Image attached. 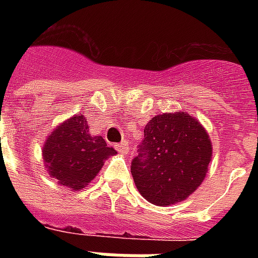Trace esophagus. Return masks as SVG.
I'll use <instances>...</instances> for the list:
<instances>
[{"label": "esophagus", "mask_w": 258, "mask_h": 258, "mask_svg": "<svg viewBox=\"0 0 258 258\" xmlns=\"http://www.w3.org/2000/svg\"><path fill=\"white\" fill-rule=\"evenodd\" d=\"M114 148H116L117 152H120V153H128V142H127V141H124L121 144H117Z\"/></svg>", "instance_id": "1"}]
</instances>
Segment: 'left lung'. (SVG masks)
<instances>
[{
  "mask_svg": "<svg viewBox=\"0 0 258 258\" xmlns=\"http://www.w3.org/2000/svg\"><path fill=\"white\" fill-rule=\"evenodd\" d=\"M206 130L186 113H166L144 128L131 174L140 194L152 205L182 202L198 189L211 160Z\"/></svg>",
  "mask_w": 258,
  "mask_h": 258,
  "instance_id": "left-lung-1",
  "label": "left lung"
}]
</instances>
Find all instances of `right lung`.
I'll list each match as a JSON object with an SVG mask.
<instances>
[{
    "label": "right lung",
    "mask_w": 258,
    "mask_h": 258,
    "mask_svg": "<svg viewBox=\"0 0 258 258\" xmlns=\"http://www.w3.org/2000/svg\"><path fill=\"white\" fill-rule=\"evenodd\" d=\"M116 151L101 135L90 134L84 116L76 114L48 137L42 156L49 175L70 189H83Z\"/></svg>",
    "instance_id": "right-lung-1"
}]
</instances>
